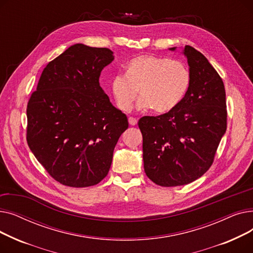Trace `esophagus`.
<instances>
[{"instance_id": "obj_1", "label": "esophagus", "mask_w": 253, "mask_h": 253, "mask_svg": "<svg viewBox=\"0 0 253 253\" xmlns=\"http://www.w3.org/2000/svg\"><path fill=\"white\" fill-rule=\"evenodd\" d=\"M128 122H129V124H130L131 126H134V125L137 124V120H136L135 118H133V117H130V118L128 119Z\"/></svg>"}]
</instances>
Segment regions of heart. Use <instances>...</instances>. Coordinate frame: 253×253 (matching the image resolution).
Masks as SVG:
<instances>
[{
	"label": "heart",
	"instance_id": "1",
	"mask_svg": "<svg viewBox=\"0 0 253 253\" xmlns=\"http://www.w3.org/2000/svg\"><path fill=\"white\" fill-rule=\"evenodd\" d=\"M191 79L189 68L180 60L141 55L128 61L125 75L112 79L111 90L120 111L129 112L139 91L138 109H153L155 113L164 114L181 102Z\"/></svg>",
	"mask_w": 253,
	"mask_h": 253
}]
</instances>
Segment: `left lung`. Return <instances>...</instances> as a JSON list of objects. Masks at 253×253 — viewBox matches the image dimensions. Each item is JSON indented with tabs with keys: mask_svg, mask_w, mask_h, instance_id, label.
I'll return each instance as SVG.
<instances>
[{
	"mask_svg": "<svg viewBox=\"0 0 253 253\" xmlns=\"http://www.w3.org/2000/svg\"><path fill=\"white\" fill-rule=\"evenodd\" d=\"M183 54L192 77L187 94L174 110L138 121L145 174L161 187H177L201 177L213 163L227 130L220 76L192 46H184Z\"/></svg>",
	"mask_w": 253,
	"mask_h": 253,
	"instance_id": "obj_1",
	"label": "left lung"
}]
</instances>
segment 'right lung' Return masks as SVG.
<instances>
[{
	"instance_id": "1",
	"label": "right lung",
	"mask_w": 253,
	"mask_h": 253,
	"mask_svg": "<svg viewBox=\"0 0 253 253\" xmlns=\"http://www.w3.org/2000/svg\"><path fill=\"white\" fill-rule=\"evenodd\" d=\"M113 51L76 44L43 70L28 102L26 140L46 171L72 188L100 182L109 173L119 137L128 128L99 85Z\"/></svg>"
}]
</instances>
